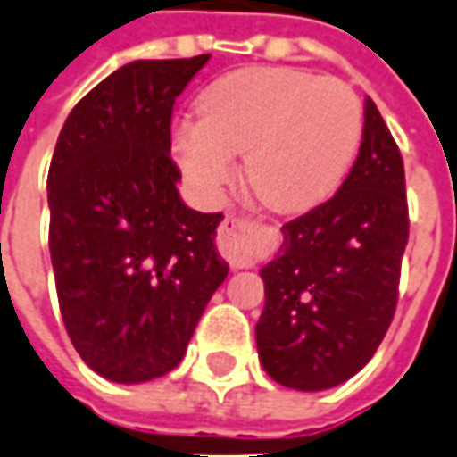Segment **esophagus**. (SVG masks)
<instances>
[{
    "instance_id": "34e87169",
    "label": "esophagus",
    "mask_w": 457,
    "mask_h": 457,
    "mask_svg": "<svg viewBox=\"0 0 457 457\" xmlns=\"http://www.w3.org/2000/svg\"><path fill=\"white\" fill-rule=\"evenodd\" d=\"M248 236H251V221L248 219H241V216H223L221 226H219V236H216V246H219V253L234 269L248 266V259H251Z\"/></svg>"
}]
</instances>
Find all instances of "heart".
Listing matches in <instances>:
<instances>
[{
	"label": "heart",
	"mask_w": 457,
	"mask_h": 457,
	"mask_svg": "<svg viewBox=\"0 0 457 457\" xmlns=\"http://www.w3.org/2000/svg\"><path fill=\"white\" fill-rule=\"evenodd\" d=\"M363 138V106L345 81L288 66H244L216 79L201 114L174 127V154L191 187L216 198L246 151L248 187L269 209L298 213L328 198Z\"/></svg>",
	"instance_id": "1"
}]
</instances>
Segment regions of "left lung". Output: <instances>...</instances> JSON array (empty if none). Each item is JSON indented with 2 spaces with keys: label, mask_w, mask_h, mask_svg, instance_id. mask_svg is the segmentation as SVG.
Listing matches in <instances>:
<instances>
[{
  "label": "left lung",
  "mask_w": 457,
  "mask_h": 457,
  "mask_svg": "<svg viewBox=\"0 0 457 457\" xmlns=\"http://www.w3.org/2000/svg\"><path fill=\"white\" fill-rule=\"evenodd\" d=\"M281 231L276 259L261 269L259 358L286 388L326 391L378 351L395 313L408 244L401 151L370 99L351 174L328 201Z\"/></svg>",
  "instance_id": "8db88e82"
}]
</instances>
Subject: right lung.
I'll list each match as a JSON object with an SVG mask.
<instances>
[{
    "label": "right lung",
    "instance_id": "obj_1",
    "mask_svg": "<svg viewBox=\"0 0 457 457\" xmlns=\"http://www.w3.org/2000/svg\"><path fill=\"white\" fill-rule=\"evenodd\" d=\"M209 54L138 59L71 109L49 166V253L66 333L114 383L174 370L228 276L221 213L188 209L171 112Z\"/></svg>",
    "mask_w": 457,
    "mask_h": 457
}]
</instances>
